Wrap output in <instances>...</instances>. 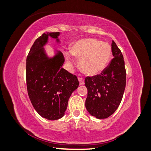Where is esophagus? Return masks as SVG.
<instances>
[{"instance_id":"34e87169","label":"esophagus","mask_w":151,"mask_h":151,"mask_svg":"<svg viewBox=\"0 0 151 151\" xmlns=\"http://www.w3.org/2000/svg\"><path fill=\"white\" fill-rule=\"evenodd\" d=\"M78 79H79V84L80 85H83V84H84V79H83V78L79 77V78H78Z\"/></svg>"}]
</instances>
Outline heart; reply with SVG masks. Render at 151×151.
I'll return each mask as SVG.
<instances>
[{
	"instance_id": "1",
	"label": "heart",
	"mask_w": 151,
	"mask_h": 151,
	"mask_svg": "<svg viewBox=\"0 0 151 151\" xmlns=\"http://www.w3.org/2000/svg\"><path fill=\"white\" fill-rule=\"evenodd\" d=\"M72 56L79 58V67L85 74L95 75L104 70L111 56L109 44L95 38H84L76 41L70 47ZM66 60L73 63L70 53H65Z\"/></svg>"
}]
</instances>
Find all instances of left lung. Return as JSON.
<instances>
[{
  "mask_svg": "<svg viewBox=\"0 0 151 151\" xmlns=\"http://www.w3.org/2000/svg\"><path fill=\"white\" fill-rule=\"evenodd\" d=\"M111 51L114 58L102 73L85 79L88 90L86 108L91 116L98 119L109 117L116 111L126 85L123 56L114 40Z\"/></svg>",
  "mask_w": 151,
  "mask_h": 151,
  "instance_id": "1",
  "label": "left lung"
}]
</instances>
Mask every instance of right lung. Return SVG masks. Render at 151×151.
<instances>
[{"label":"right lung","instance_id":"obj_1","mask_svg":"<svg viewBox=\"0 0 151 151\" xmlns=\"http://www.w3.org/2000/svg\"><path fill=\"white\" fill-rule=\"evenodd\" d=\"M59 32L43 33L33 43L26 58V86L34 109L42 117L58 120L65 115L72 93L79 86L77 76L62 68L63 54L49 58L44 46L49 37L59 42Z\"/></svg>","mask_w":151,"mask_h":151}]
</instances>
